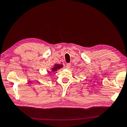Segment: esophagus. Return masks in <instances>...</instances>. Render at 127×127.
Segmentation results:
<instances>
[{
	"instance_id": "1",
	"label": "esophagus",
	"mask_w": 127,
	"mask_h": 127,
	"mask_svg": "<svg viewBox=\"0 0 127 127\" xmlns=\"http://www.w3.org/2000/svg\"><path fill=\"white\" fill-rule=\"evenodd\" d=\"M70 66H71V64H69H69H66V68H69L70 67Z\"/></svg>"
}]
</instances>
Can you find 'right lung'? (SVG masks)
Returning <instances> with one entry per match:
<instances>
[{
	"label": "right lung",
	"instance_id": "right-lung-1",
	"mask_svg": "<svg viewBox=\"0 0 127 127\" xmlns=\"http://www.w3.org/2000/svg\"><path fill=\"white\" fill-rule=\"evenodd\" d=\"M62 67H63L62 64H60H60H56V65H55V67L52 68V70L53 71H55L57 69H59L61 68Z\"/></svg>",
	"mask_w": 127,
	"mask_h": 127
}]
</instances>
